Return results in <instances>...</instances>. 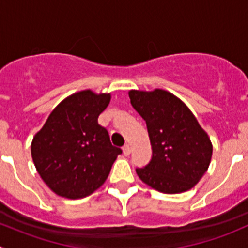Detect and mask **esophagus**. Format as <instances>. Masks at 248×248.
Instances as JSON below:
<instances>
[{
    "label": "esophagus",
    "mask_w": 248,
    "mask_h": 248,
    "mask_svg": "<svg viewBox=\"0 0 248 248\" xmlns=\"http://www.w3.org/2000/svg\"><path fill=\"white\" fill-rule=\"evenodd\" d=\"M122 151H124V156H129V154H131L132 149H131V146H129L128 144H126L124 147H122Z\"/></svg>",
    "instance_id": "1"
}]
</instances>
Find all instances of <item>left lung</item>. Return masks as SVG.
<instances>
[{"instance_id": "8db88e82", "label": "left lung", "mask_w": 248, "mask_h": 248, "mask_svg": "<svg viewBox=\"0 0 248 248\" xmlns=\"http://www.w3.org/2000/svg\"><path fill=\"white\" fill-rule=\"evenodd\" d=\"M131 104L146 121L152 158L136 169L144 184L166 194L193 188L210 166L212 144L193 112L169 91L131 90Z\"/></svg>"}]
</instances>
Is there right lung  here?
Instances as JSON below:
<instances>
[{
	"label": "right lung",
	"mask_w": 248,
	"mask_h": 248,
	"mask_svg": "<svg viewBox=\"0 0 248 248\" xmlns=\"http://www.w3.org/2000/svg\"><path fill=\"white\" fill-rule=\"evenodd\" d=\"M111 94L82 90L71 94L50 112L34 134L31 155L37 171L57 196L80 199L106 182L122 150L110 142L98 116Z\"/></svg>",
	"instance_id": "add662e5"
}]
</instances>
